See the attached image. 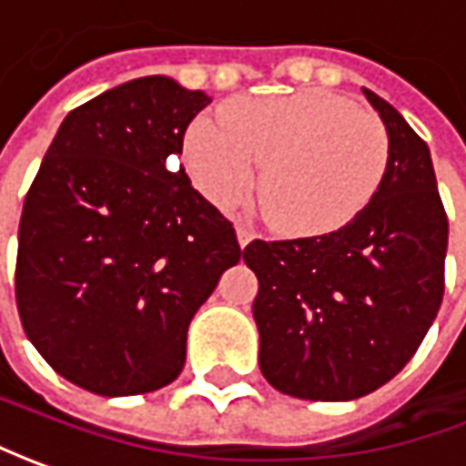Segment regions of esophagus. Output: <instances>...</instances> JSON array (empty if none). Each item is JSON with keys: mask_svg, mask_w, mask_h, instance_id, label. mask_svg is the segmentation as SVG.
I'll return each mask as SVG.
<instances>
[{"mask_svg": "<svg viewBox=\"0 0 466 466\" xmlns=\"http://www.w3.org/2000/svg\"><path fill=\"white\" fill-rule=\"evenodd\" d=\"M237 239H239V248H248L249 242L255 239V232L248 227H237Z\"/></svg>", "mask_w": 466, "mask_h": 466, "instance_id": "obj_1", "label": "esophagus"}]
</instances>
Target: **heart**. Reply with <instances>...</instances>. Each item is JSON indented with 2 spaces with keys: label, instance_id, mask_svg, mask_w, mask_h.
<instances>
[{
  "label": "heart",
  "instance_id": "b5f03b06",
  "mask_svg": "<svg viewBox=\"0 0 466 466\" xmlns=\"http://www.w3.org/2000/svg\"><path fill=\"white\" fill-rule=\"evenodd\" d=\"M221 121H196L183 144L187 175L218 208L248 201L263 175L265 214L281 232L343 229L374 201L390 165V137L371 113L322 89L242 97Z\"/></svg>",
  "mask_w": 466,
  "mask_h": 466
}]
</instances>
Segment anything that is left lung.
I'll use <instances>...</instances> for the list:
<instances>
[{
	"instance_id": "8db88e82",
	"label": "left lung",
	"mask_w": 466,
	"mask_h": 466,
	"mask_svg": "<svg viewBox=\"0 0 466 466\" xmlns=\"http://www.w3.org/2000/svg\"><path fill=\"white\" fill-rule=\"evenodd\" d=\"M390 137L374 201L343 229L252 239L260 371L279 392L340 402L374 392L415 356L443 299L449 218L425 141L363 89Z\"/></svg>"
}]
</instances>
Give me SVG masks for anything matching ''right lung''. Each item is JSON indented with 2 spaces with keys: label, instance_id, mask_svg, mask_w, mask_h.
<instances>
[{
  "label": "right lung",
  "instance_id": "right-lung-1",
  "mask_svg": "<svg viewBox=\"0 0 466 466\" xmlns=\"http://www.w3.org/2000/svg\"><path fill=\"white\" fill-rule=\"evenodd\" d=\"M211 97L144 76L74 107L25 196L15 299L48 366L103 397L180 377L187 325L242 249L172 157Z\"/></svg>",
  "mask_w": 466,
  "mask_h": 466
}]
</instances>
